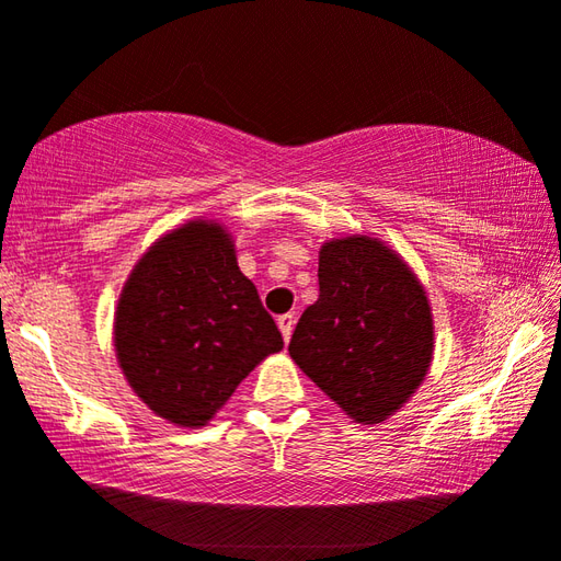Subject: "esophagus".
I'll list each match as a JSON object with an SVG mask.
<instances>
[{
    "label": "esophagus",
    "instance_id": "esophagus-1",
    "mask_svg": "<svg viewBox=\"0 0 561 561\" xmlns=\"http://www.w3.org/2000/svg\"><path fill=\"white\" fill-rule=\"evenodd\" d=\"M293 325H296V316L293 313H283L278 316V329L283 333V341H290V333H293Z\"/></svg>",
    "mask_w": 561,
    "mask_h": 561
}]
</instances>
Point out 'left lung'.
Segmentation results:
<instances>
[{"mask_svg":"<svg viewBox=\"0 0 561 561\" xmlns=\"http://www.w3.org/2000/svg\"><path fill=\"white\" fill-rule=\"evenodd\" d=\"M290 358L358 424H381L424 381L434 353L426 293L381 240H331L318 257V300Z\"/></svg>","mask_w":561,"mask_h":561,"instance_id":"1","label":"left lung"}]
</instances>
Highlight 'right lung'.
Segmentation results:
<instances>
[{
	"mask_svg": "<svg viewBox=\"0 0 561 561\" xmlns=\"http://www.w3.org/2000/svg\"><path fill=\"white\" fill-rule=\"evenodd\" d=\"M119 368L178 426H205L283 335L218 222L193 220L135 265L115 313Z\"/></svg>",
	"mask_w": 561,
	"mask_h": 561,
	"instance_id": "right-lung-1",
	"label": "right lung"
}]
</instances>
